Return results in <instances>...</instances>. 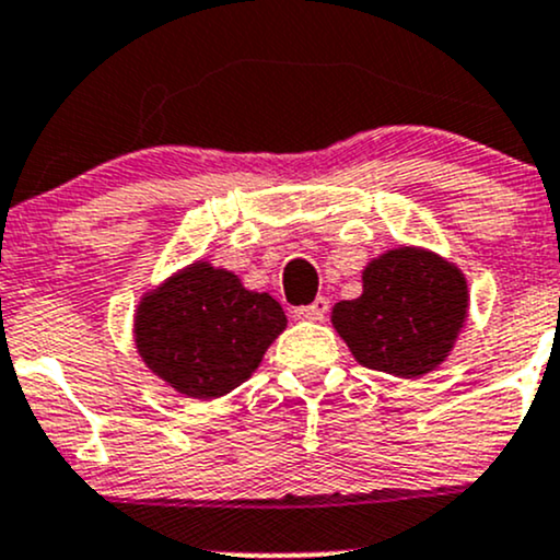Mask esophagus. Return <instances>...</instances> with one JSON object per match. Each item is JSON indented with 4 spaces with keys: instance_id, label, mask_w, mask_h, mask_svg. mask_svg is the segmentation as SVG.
Masks as SVG:
<instances>
[{
    "instance_id": "esophagus-1",
    "label": "esophagus",
    "mask_w": 560,
    "mask_h": 560,
    "mask_svg": "<svg viewBox=\"0 0 560 560\" xmlns=\"http://www.w3.org/2000/svg\"><path fill=\"white\" fill-rule=\"evenodd\" d=\"M329 313V300L316 298L311 305H303V308H294V318L298 322H324V316Z\"/></svg>"
}]
</instances>
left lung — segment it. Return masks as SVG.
<instances>
[{
  "label": "left lung",
  "mask_w": 560,
  "mask_h": 560,
  "mask_svg": "<svg viewBox=\"0 0 560 560\" xmlns=\"http://www.w3.org/2000/svg\"><path fill=\"white\" fill-rule=\"evenodd\" d=\"M463 268L425 247H393L361 270V294L331 308L353 359L393 377H422L446 361L468 322Z\"/></svg>",
  "instance_id": "1"
}]
</instances>
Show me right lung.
<instances>
[{
  "label": "right lung",
  "mask_w": 560,
  "mask_h": 560,
  "mask_svg": "<svg viewBox=\"0 0 560 560\" xmlns=\"http://www.w3.org/2000/svg\"><path fill=\"white\" fill-rule=\"evenodd\" d=\"M284 329V308L268 292L247 290L210 260L188 262L145 290L132 318L145 370L196 401L247 383Z\"/></svg>",
  "instance_id": "obj_1"
}]
</instances>
